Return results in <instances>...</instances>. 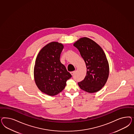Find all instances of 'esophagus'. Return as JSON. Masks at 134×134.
<instances>
[{
	"instance_id": "esophagus-1",
	"label": "esophagus",
	"mask_w": 134,
	"mask_h": 134,
	"mask_svg": "<svg viewBox=\"0 0 134 134\" xmlns=\"http://www.w3.org/2000/svg\"><path fill=\"white\" fill-rule=\"evenodd\" d=\"M75 71H73V72H71V75H72V76H73V75H74V73H75Z\"/></svg>"
}]
</instances>
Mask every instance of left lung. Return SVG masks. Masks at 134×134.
<instances>
[{"instance_id": "1", "label": "left lung", "mask_w": 134, "mask_h": 134, "mask_svg": "<svg viewBox=\"0 0 134 134\" xmlns=\"http://www.w3.org/2000/svg\"><path fill=\"white\" fill-rule=\"evenodd\" d=\"M85 62L87 73L85 79L78 82L81 89L93 93L105 85L109 76V64L103 49L95 41L82 37L74 43Z\"/></svg>"}]
</instances>
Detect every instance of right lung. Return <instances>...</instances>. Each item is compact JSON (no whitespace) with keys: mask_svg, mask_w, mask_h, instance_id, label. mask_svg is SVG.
<instances>
[{"mask_svg":"<svg viewBox=\"0 0 134 134\" xmlns=\"http://www.w3.org/2000/svg\"><path fill=\"white\" fill-rule=\"evenodd\" d=\"M64 46L52 42L38 53L34 68V77L38 89L49 96H55L64 89L72 76L60 61Z\"/></svg>","mask_w":134,"mask_h":134,"instance_id":"1","label":"right lung"}]
</instances>
